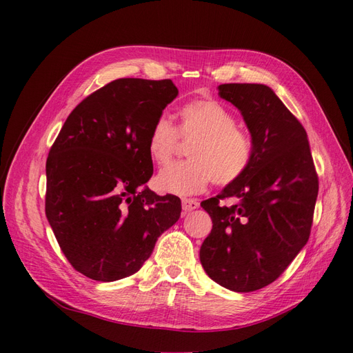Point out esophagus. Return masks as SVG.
Wrapping results in <instances>:
<instances>
[{
    "label": "esophagus",
    "mask_w": 353,
    "mask_h": 353,
    "mask_svg": "<svg viewBox=\"0 0 353 353\" xmlns=\"http://www.w3.org/2000/svg\"><path fill=\"white\" fill-rule=\"evenodd\" d=\"M199 201L196 199H183V209L185 212H193L199 208Z\"/></svg>",
    "instance_id": "1"
}]
</instances>
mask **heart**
<instances>
[{
    "label": "heart",
    "instance_id": "1",
    "mask_svg": "<svg viewBox=\"0 0 353 353\" xmlns=\"http://www.w3.org/2000/svg\"><path fill=\"white\" fill-rule=\"evenodd\" d=\"M178 130L166 117H159L148 134L147 152L157 165L174 157L179 135L196 140L190 162L163 168L154 183L159 191L175 196H191L205 191L215 181L228 185L237 181L252 162L253 147L249 135L236 126V117L216 100H197L179 110Z\"/></svg>",
    "mask_w": 353,
    "mask_h": 353
}]
</instances>
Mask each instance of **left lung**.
Wrapping results in <instances>:
<instances>
[{"label": "left lung", "instance_id": "obj_1", "mask_svg": "<svg viewBox=\"0 0 353 353\" xmlns=\"http://www.w3.org/2000/svg\"><path fill=\"white\" fill-rule=\"evenodd\" d=\"M218 91L240 110L253 154L237 181L201 201L213 225L200 262L219 285L249 293L279 279L307 243L318 176L305 128L270 87L222 83ZM225 198L236 203L223 207Z\"/></svg>", "mask_w": 353, "mask_h": 353}]
</instances>
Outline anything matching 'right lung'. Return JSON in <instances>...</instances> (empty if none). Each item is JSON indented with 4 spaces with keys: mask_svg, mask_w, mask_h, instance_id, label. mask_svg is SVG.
Returning <instances> with one entry per match:
<instances>
[{
    "mask_svg": "<svg viewBox=\"0 0 353 353\" xmlns=\"http://www.w3.org/2000/svg\"><path fill=\"white\" fill-rule=\"evenodd\" d=\"M170 79H116L82 100L47 159L46 215L78 272L110 283L135 274L181 216L176 196H157L148 134L174 101Z\"/></svg>",
    "mask_w": 353,
    "mask_h": 353,
    "instance_id": "add662e5",
    "label": "right lung"
}]
</instances>
